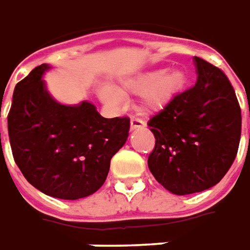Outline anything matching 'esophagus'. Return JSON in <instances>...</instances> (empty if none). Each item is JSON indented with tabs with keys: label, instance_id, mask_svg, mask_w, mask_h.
Returning a JSON list of instances; mask_svg holds the SVG:
<instances>
[{
	"label": "esophagus",
	"instance_id": "34e87169",
	"mask_svg": "<svg viewBox=\"0 0 250 250\" xmlns=\"http://www.w3.org/2000/svg\"><path fill=\"white\" fill-rule=\"evenodd\" d=\"M145 126V122L140 118H132L130 121V130H137V129H141Z\"/></svg>",
	"mask_w": 250,
	"mask_h": 250
}]
</instances>
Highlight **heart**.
I'll list each match as a JSON object with an SVG mask.
<instances>
[{"label":"heart","mask_w":250,"mask_h":250,"mask_svg":"<svg viewBox=\"0 0 250 250\" xmlns=\"http://www.w3.org/2000/svg\"><path fill=\"white\" fill-rule=\"evenodd\" d=\"M186 83V74L179 68L166 71V70H153L143 72L133 78H128L121 83V87L117 93L113 88H102L101 98L106 104L120 105L122 95L134 94L144 95L143 110L146 114H153L164 110L173 98L180 93Z\"/></svg>","instance_id":"1"}]
</instances>
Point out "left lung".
<instances>
[{
  "instance_id": "obj_1",
  "label": "left lung",
  "mask_w": 250,
  "mask_h": 250,
  "mask_svg": "<svg viewBox=\"0 0 250 250\" xmlns=\"http://www.w3.org/2000/svg\"><path fill=\"white\" fill-rule=\"evenodd\" d=\"M196 83L148 122L156 145L148 167L175 195L213 187L234 162L241 137V109L229 79L195 56Z\"/></svg>"
}]
</instances>
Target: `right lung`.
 Masks as SVG:
<instances>
[{"mask_svg":"<svg viewBox=\"0 0 250 250\" xmlns=\"http://www.w3.org/2000/svg\"><path fill=\"white\" fill-rule=\"evenodd\" d=\"M42 64L17 83L8 116L16 164L24 178L45 195L75 201L105 183L111 157L129 136V118H105L82 101L60 104L49 94Z\"/></svg>","mask_w":250,"mask_h":250,"instance_id":"1","label":"right lung"}]
</instances>
